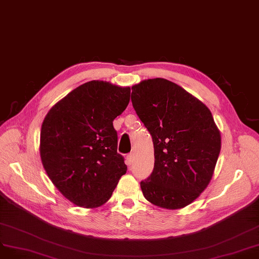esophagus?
Returning a JSON list of instances; mask_svg holds the SVG:
<instances>
[{
	"label": "esophagus",
	"instance_id": "34e87169",
	"mask_svg": "<svg viewBox=\"0 0 259 259\" xmlns=\"http://www.w3.org/2000/svg\"><path fill=\"white\" fill-rule=\"evenodd\" d=\"M133 159H135V154L133 153H130L127 155V158H126V162L128 165H131L132 162H133Z\"/></svg>",
	"mask_w": 259,
	"mask_h": 259
}]
</instances>
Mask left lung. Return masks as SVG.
Returning a JSON list of instances; mask_svg holds the SVG:
<instances>
[{
	"instance_id": "left-lung-1",
	"label": "left lung",
	"mask_w": 259,
	"mask_h": 259,
	"mask_svg": "<svg viewBox=\"0 0 259 259\" xmlns=\"http://www.w3.org/2000/svg\"><path fill=\"white\" fill-rule=\"evenodd\" d=\"M131 89L133 108L154 143V170L141 182L143 195L157 206L184 207L208 185L221 152L213 116L168 79L143 80Z\"/></svg>"
}]
</instances>
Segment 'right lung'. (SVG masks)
<instances>
[{
	"mask_svg": "<svg viewBox=\"0 0 259 259\" xmlns=\"http://www.w3.org/2000/svg\"><path fill=\"white\" fill-rule=\"evenodd\" d=\"M129 101V87L91 80L47 113L40 129V159L54 185L74 204H104L127 172L113 120Z\"/></svg>",
	"mask_w": 259,
	"mask_h": 259,
	"instance_id": "obj_1",
	"label": "right lung"
}]
</instances>
